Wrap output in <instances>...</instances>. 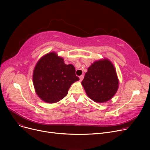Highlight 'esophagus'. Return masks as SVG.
I'll list each match as a JSON object with an SVG mask.
<instances>
[{
	"label": "esophagus",
	"instance_id": "obj_1",
	"mask_svg": "<svg viewBox=\"0 0 150 150\" xmlns=\"http://www.w3.org/2000/svg\"><path fill=\"white\" fill-rule=\"evenodd\" d=\"M83 78H84V75H81V76H80V81H81L83 80Z\"/></svg>",
	"mask_w": 150,
	"mask_h": 150
}]
</instances>
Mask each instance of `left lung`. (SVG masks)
<instances>
[{
    "mask_svg": "<svg viewBox=\"0 0 150 150\" xmlns=\"http://www.w3.org/2000/svg\"><path fill=\"white\" fill-rule=\"evenodd\" d=\"M119 84L115 69L106 58L92 64L81 82L88 96L100 103L109 101L114 96Z\"/></svg>",
    "mask_w": 150,
    "mask_h": 150,
    "instance_id": "obj_1",
    "label": "left lung"
}]
</instances>
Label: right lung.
I'll return each mask as SVG.
<instances>
[{"label": "right lung", "mask_w": 150, "mask_h": 150, "mask_svg": "<svg viewBox=\"0 0 150 150\" xmlns=\"http://www.w3.org/2000/svg\"><path fill=\"white\" fill-rule=\"evenodd\" d=\"M72 64H66L55 52L45 54L34 69L33 82L36 93L42 100L54 103L64 98L74 82L79 80Z\"/></svg>", "instance_id": "obj_1"}]
</instances>
